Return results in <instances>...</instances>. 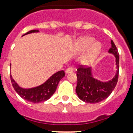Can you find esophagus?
Instances as JSON below:
<instances>
[{
    "instance_id": "obj_1",
    "label": "esophagus",
    "mask_w": 133,
    "mask_h": 133,
    "mask_svg": "<svg viewBox=\"0 0 133 133\" xmlns=\"http://www.w3.org/2000/svg\"><path fill=\"white\" fill-rule=\"evenodd\" d=\"M73 72V69H72V68H67L66 70H65V73H66V74L71 73V72Z\"/></svg>"
}]
</instances>
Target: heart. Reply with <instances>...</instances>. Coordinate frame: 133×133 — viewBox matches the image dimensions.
Segmentation results:
<instances>
[{
	"label": "heart",
	"instance_id": "obj_1",
	"mask_svg": "<svg viewBox=\"0 0 133 133\" xmlns=\"http://www.w3.org/2000/svg\"><path fill=\"white\" fill-rule=\"evenodd\" d=\"M94 38L89 36H83L75 41V51L77 53L84 51L81 57V63L84 65H92L100 55L101 44L93 42Z\"/></svg>",
	"mask_w": 133,
	"mask_h": 133
}]
</instances>
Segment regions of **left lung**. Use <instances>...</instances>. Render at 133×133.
I'll use <instances>...</instances> for the list:
<instances>
[{
	"instance_id": "obj_1",
	"label": "left lung",
	"mask_w": 133,
	"mask_h": 133,
	"mask_svg": "<svg viewBox=\"0 0 133 133\" xmlns=\"http://www.w3.org/2000/svg\"><path fill=\"white\" fill-rule=\"evenodd\" d=\"M111 45L108 52L115 58L117 68L112 80L108 82H101L96 79L92 75V68H79L77 69L78 83L75 91L78 98L85 103H100L108 98L116 86L119 74V54L112 41H111Z\"/></svg>"
}]
</instances>
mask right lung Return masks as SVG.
I'll return each mask as SVG.
<instances>
[{"label":"right lung","instance_id":"1","mask_svg":"<svg viewBox=\"0 0 133 133\" xmlns=\"http://www.w3.org/2000/svg\"><path fill=\"white\" fill-rule=\"evenodd\" d=\"M38 31V30H30L29 32L25 33L23 35H28L29 33H36ZM63 77H65V72L63 70L58 71L50 76L44 83L32 88H23L20 87L13 80L11 75L10 80L14 90L22 98L29 102L39 103L48 100L54 94L59 82Z\"/></svg>","mask_w":133,"mask_h":133}]
</instances>
